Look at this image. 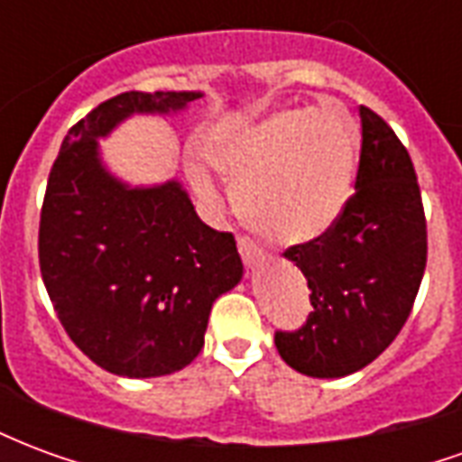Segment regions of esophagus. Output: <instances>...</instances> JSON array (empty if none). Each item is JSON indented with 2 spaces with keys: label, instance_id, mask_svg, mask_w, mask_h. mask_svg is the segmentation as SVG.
<instances>
[{
  "label": "esophagus",
  "instance_id": "1",
  "mask_svg": "<svg viewBox=\"0 0 462 462\" xmlns=\"http://www.w3.org/2000/svg\"><path fill=\"white\" fill-rule=\"evenodd\" d=\"M237 250H240L245 264H254V262L262 257L260 247H257V245H254L250 237H245V235H242V237H237Z\"/></svg>",
  "mask_w": 462,
  "mask_h": 462
}]
</instances>
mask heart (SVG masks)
I'll list each match as a JSON object with an SVG mask.
<instances>
[{
  "mask_svg": "<svg viewBox=\"0 0 462 462\" xmlns=\"http://www.w3.org/2000/svg\"><path fill=\"white\" fill-rule=\"evenodd\" d=\"M208 161L235 182L242 220L267 240L301 245L331 230L346 208L356 141L354 125L334 108H290L210 143ZM188 175L208 205L220 190L202 162Z\"/></svg>",
  "mask_w": 462,
  "mask_h": 462,
  "instance_id": "obj_1",
  "label": "heart"
}]
</instances>
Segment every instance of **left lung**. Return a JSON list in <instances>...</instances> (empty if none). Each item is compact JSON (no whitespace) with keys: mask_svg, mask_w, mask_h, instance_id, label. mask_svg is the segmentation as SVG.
<instances>
[{"mask_svg":"<svg viewBox=\"0 0 462 462\" xmlns=\"http://www.w3.org/2000/svg\"><path fill=\"white\" fill-rule=\"evenodd\" d=\"M361 155L346 208L331 230L284 252L307 277V324L277 331L280 356L314 378L368 366L403 329L426 272L428 235L406 145L361 106Z\"/></svg>","mask_w":462,"mask_h":462,"instance_id":"1","label":"left lung"}]
</instances>
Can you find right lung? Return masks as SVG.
<instances>
[{
    "mask_svg": "<svg viewBox=\"0 0 462 462\" xmlns=\"http://www.w3.org/2000/svg\"><path fill=\"white\" fill-rule=\"evenodd\" d=\"M202 94L128 91L71 125L46 182L39 267L76 346L116 376L180 371L200 354L212 301L242 280L232 232L198 217L180 182L131 188L98 143L133 114L180 111Z\"/></svg>",
    "mask_w": 462,
    "mask_h": 462,
    "instance_id": "right-lung-1",
    "label": "right lung"
}]
</instances>
